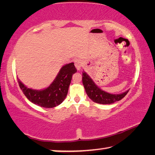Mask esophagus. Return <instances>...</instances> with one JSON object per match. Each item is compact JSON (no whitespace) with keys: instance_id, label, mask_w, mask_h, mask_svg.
I'll use <instances>...</instances> for the list:
<instances>
[{"instance_id":"34e87169","label":"esophagus","mask_w":155,"mask_h":155,"mask_svg":"<svg viewBox=\"0 0 155 155\" xmlns=\"http://www.w3.org/2000/svg\"><path fill=\"white\" fill-rule=\"evenodd\" d=\"M82 61H81V59H77L76 61H74V65H75V67L77 68V69L78 70H79L81 69V68L82 67Z\"/></svg>"}]
</instances>
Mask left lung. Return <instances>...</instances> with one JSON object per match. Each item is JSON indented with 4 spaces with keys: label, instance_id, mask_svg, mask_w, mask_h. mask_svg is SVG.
Wrapping results in <instances>:
<instances>
[{
    "label": "left lung",
    "instance_id": "1",
    "mask_svg": "<svg viewBox=\"0 0 155 155\" xmlns=\"http://www.w3.org/2000/svg\"><path fill=\"white\" fill-rule=\"evenodd\" d=\"M83 84L86 93L91 101L94 103L103 104H112L119 101L127 95L128 91L120 94H112L102 90L97 86L93 80L85 71L83 72Z\"/></svg>",
    "mask_w": 155,
    "mask_h": 155
}]
</instances>
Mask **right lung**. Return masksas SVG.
I'll use <instances>...</instances> for the list:
<instances>
[{"label": "right lung", "instance_id": "add662e5", "mask_svg": "<svg viewBox=\"0 0 155 155\" xmlns=\"http://www.w3.org/2000/svg\"><path fill=\"white\" fill-rule=\"evenodd\" d=\"M77 71L74 63L65 64L49 87L41 90L27 87L18 78V82L22 92L31 103L44 108H53L64 101L72 75Z\"/></svg>", "mask_w": 155, "mask_h": 155}]
</instances>
